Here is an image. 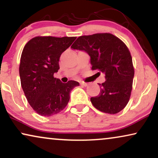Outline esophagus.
Returning <instances> with one entry per match:
<instances>
[{
	"label": "esophagus",
	"instance_id": "esophagus-1",
	"mask_svg": "<svg viewBox=\"0 0 158 158\" xmlns=\"http://www.w3.org/2000/svg\"><path fill=\"white\" fill-rule=\"evenodd\" d=\"M80 85H81V86H84V87H87V86L88 85V83L83 82V81H81V82H80Z\"/></svg>",
	"mask_w": 158,
	"mask_h": 158
}]
</instances>
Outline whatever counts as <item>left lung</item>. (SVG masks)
<instances>
[{
	"label": "left lung",
	"mask_w": 158,
	"mask_h": 158,
	"mask_svg": "<svg viewBox=\"0 0 158 158\" xmlns=\"http://www.w3.org/2000/svg\"><path fill=\"white\" fill-rule=\"evenodd\" d=\"M71 48L85 50L90 56L92 70L105 73L106 81L99 84L100 92L90 100L101 112L115 114L129 101L134 69L126 44L110 33L79 37Z\"/></svg>",
	"instance_id": "left-lung-1"
}]
</instances>
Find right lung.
<instances>
[{"instance_id": "add662e5", "label": "right lung", "mask_w": 158, "mask_h": 158, "mask_svg": "<svg viewBox=\"0 0 158 158\" xmlns=\"http://www.w3.org/2000/svg\"><path fill=\"white\" fill-rule=\"evenodd\" d=\"M77 37L38 36L25 45L19 65L21 85L33 110L42 116L60 113L68 104L70 92L79 83H63L54 78L60 55Z\"/></svg>"}]
</instances>
